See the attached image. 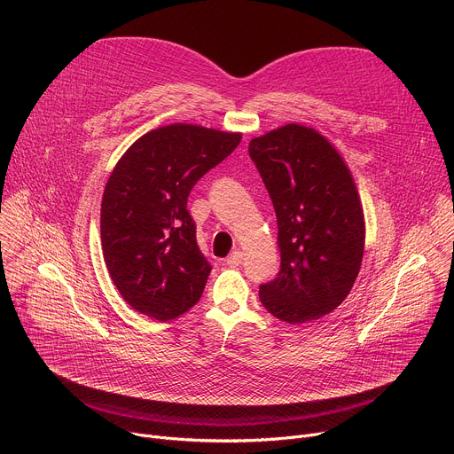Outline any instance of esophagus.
Segmentation results:
<instances>
[{
	"mask_svg": "<svg viewBox=\"0 0 454 454\" xmlns=\"http://www.w3.org/2000/svg\"><path fill=\"white\" fill-rule=\"evenodd\" d=\"M242 261H244V256H242L240 251H233V253H230L226 256V264L228 266H239V264H242Z\"/></svg>",
	"mask_w": 454,
	"mask_h": 454,
	"instance_id": "1",
	"label": "esophagus"
}]
</instances>
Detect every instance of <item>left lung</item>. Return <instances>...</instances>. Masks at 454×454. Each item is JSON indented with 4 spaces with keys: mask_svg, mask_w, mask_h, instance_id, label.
Instances as JSON below:
<instances>
[{
    "mask_svg": "<svg viewBox=\"0 0 454 454\" xmlns=\"http://www.w3.org/2000/svg\"><path fill=\"white\" fill-rule=\"evenodd\" d=\"M278 224L280 271L258 296L293 325L333 312L363 261L364 215L354 177L316 129L287 123L249 142Z\"/></svg>",
    "mask_w": 454,
    "mask_h": 454,
    "instance_id": "1",
    "label": "left lung"
}]
</instances>
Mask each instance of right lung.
Masks as SVG:
<instances>
[{
    "label": "right lung",
    "instance_id": "right-lung-1",
    "mask_svg": "<svg viewBox=\"0 0 454 454\" xmlns=\"http://www.w3.org/2000/svg\"><path fill=\"white\" fill-rule=\"evenodd\" d=\"M240 140V133L170 123L138 138L114 165L100 208L102 253L135 310L168 321L200 301L212 266L198 247L186 200Z\"/></svg>",
    "mask_w": 454,
    "mask_h": 454
}]
</instances>
